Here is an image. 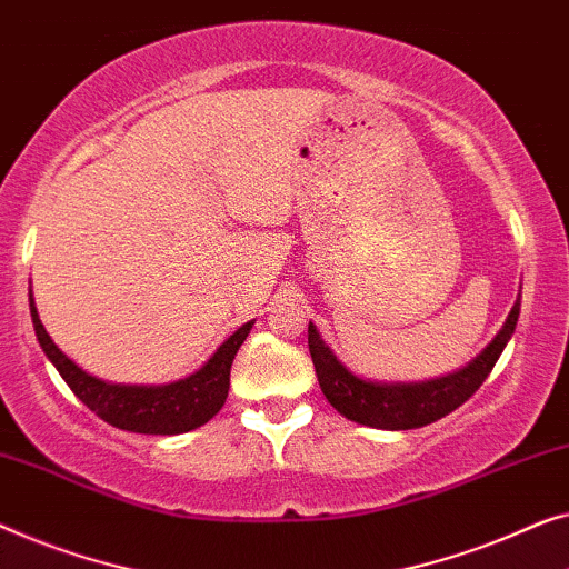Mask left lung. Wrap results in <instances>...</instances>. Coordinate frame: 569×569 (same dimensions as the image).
I'll return each mask as SVG.
<instances>
[{
	"label": "left lung",
	"instance_id": "obj_1",
	"mask_svg": "<svg viewBox=\"0 0 569 569\" xmlns=\"http://www.w3.org/2000/svg\"><path fill=\"white\" fill-rule=\"evenodd\" d=\"M518 312H521V298L516 300L500 333L472 365H467L457 375L421 385H380L359 380L357 375H351L333 357V351L320 339V333L312 323L308 326V346L312 365H316L320 390H323L326 400L341 416L372 428L408 431V428H421L449 416L451 410H457L465 400H469L480 390V385L488 380V375L496 367L500 353H503L508 339L516 331Z\"/></svg>",
	"mask_w": 569,
	"mask_h": 569
}]
</instances>
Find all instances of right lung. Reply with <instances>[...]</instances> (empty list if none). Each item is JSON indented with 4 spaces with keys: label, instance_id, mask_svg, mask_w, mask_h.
<instances>
[{
    "label": "right lung",
    "instance_id": "obj_1",
    "mask_svg": "<svg viewBox=\"0 0 569 569\" xmlns=\"http://www.w3.org/2000/svg\"><path fill=\"white\" fill-rule=\"evenodd\" d=\"M30 316L36 326L40 349L53 361L59 375L71 387V392L114 428L133 433H161L174 436L192 431V428L208 423L212 416L223 408L230 387V365H233L238 349L249 336L251 323L238 328L230 339L212 353V359L200 372L187 377L182 382L163 387H138V385H110L87 375L84 369L73 365L66 353L51 341L40 323L36 305L30 295Z\"/></svg>",
    "mask_w": 569,
    "mask_h": 569
}]
</instances>
